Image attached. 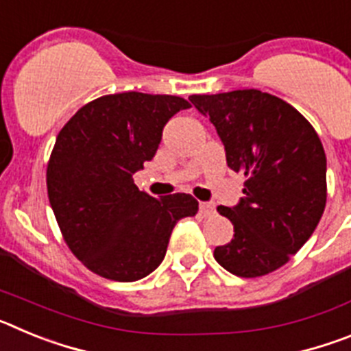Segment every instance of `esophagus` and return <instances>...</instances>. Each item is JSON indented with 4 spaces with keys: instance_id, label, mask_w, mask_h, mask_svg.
I'll list each match as a JSON object with an SVG mask.
<instances>
[{
    "instance_id": "esophagus-1",
    "label": "esophagus",
    "mask_w": 351,
    "mask_h": 351,
    "mask_svg": "<svg viewBox=\"0 0 351 351\" xmlns=\"http://www.w3.org/2000/svg\"><path fill=\"white\" fill-rule=\"evenodd\" d=\"M200 214H202L204 218H210V216L216 214V207L210 202H202L200 204Z\"/></svg>"
}]
</instances>
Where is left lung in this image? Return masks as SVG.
I'll return each mask as SVG.
<instances>
[{
  "label": "left lung",
  "instance_id": "obj_1",
  "mask_svg": "<svg viewBox=\"0 0 351 351\" xmlns=\"http://www.w3.org/2000/svg\"><path fill=\"white\" fill-rule=\"evenodd\" d=\"M216 126L226 163L246 179L239 206H219L234 239L214 258L239 278H260L295 255L311 237L327 202V158L306 117L269 93L237 89L193 95Z\"/></svg>",
  "mask_w": 351,
  "mask_h": 351
}]
</instances>
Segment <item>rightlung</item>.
Returning a JSON list of instances; mask_svg holds the SVG:
<instances>
[{
	"mask_svg": "<svg viewBox=\"0 0 351 351\" xmlns=\"http://www.w3.org/2000/svg\"><path fill=\"white\" fill-rule=\"evenodd\" d=\"M188 107L170 95H105L58 133L47 163L49 202L64 243L95 274L142 280L165 258L176 223L197 214L191 195L154 198L133 182L156 154L167 121Z\"/></svg>",
	"mask_w": 351,
	"mask_h": 351,
	"instance_id": "right-lung-1",
	"label": "right lung"
}]
</instances>
